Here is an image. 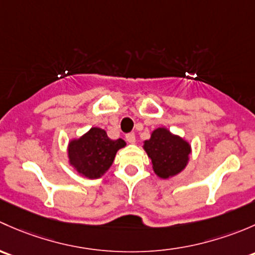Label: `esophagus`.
I'll return each instance as SVG.
<instances>
[{
  "instance_id": "34e87169",
  "label": "esophagus",
  "mask_w": 255,
  "mask_h": 255,
  "mask_svg": "<svg viewBox=\"0 0 255 255\" xmlns=\"http://www.w3.org/2000/svg\"><path fill=\"white\" fill-rule=\"evenodd\" d=\"M125 137H127V141H128V142H130V143H135V141H136V136H135V133H133V132L127 133V136H125Z\"/></svg>"
}]
</instances>
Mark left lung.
<instances>
[{"label":"left lung","mask_w":255,"mask_h":255,"mask_svg":"<svg viewBox=\"0 0 255 255\" xmlns=\"http://www.w3.org/2000/svg\"><path fill=\"white\" fill-rule=\"evenodd\" d=\"M143 148L151 158L154 173L163 179L182 172L190 153L189 143L164 128H156L151 138L145 141Z\"/></svg>","instance_id":"left-lung-1"}]
</instances>
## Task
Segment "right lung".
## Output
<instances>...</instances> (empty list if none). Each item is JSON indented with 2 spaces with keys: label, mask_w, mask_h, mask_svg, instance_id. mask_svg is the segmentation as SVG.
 Wrapping results in <instances>:
<instances>
[{
  "label": "right lung",
  "mask_w": 255,
  "mask_h": 255,
  "mask_svg": "<svg viewBox=\"0 0 255 255\" xmlns=\"http://www.w3.org/2000/svg\"><path fill=\"white\" fill-rule=\"evenodd\" d=\"M125 145L122 138L110 140L106 131L92 128L82 137L70 142V163L85 177L97 179L109 169L117 151Z\"/></svg>",
  "instance_id": "obj_1"
}]
</instances>
